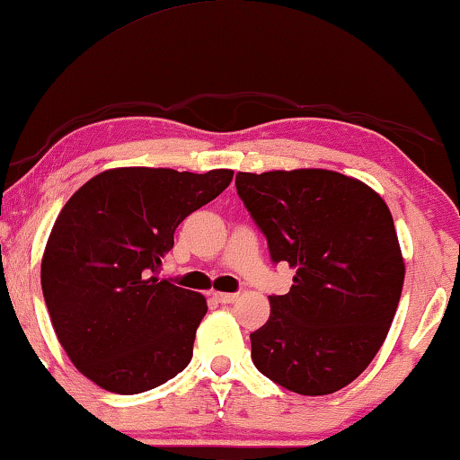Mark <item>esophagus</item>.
<instances>
[{"label":"esophagus","instance_id":"34e87169","mask_svg":"<svg viewBox=\"0 0 460 460\" xmlns=\"http://www.w3.org/2000/svg\"><path fill=\"white\" fill-rule=\"evenodd\" d=\"M215 297L221 301V304H233V301H237V293H215Z\"/></svg>","mask_w":460,"mask_h":460}]
</instances>
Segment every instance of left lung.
Here are the masks:
<instances>
[{
	"label": "left lung",
	"instance_id": "8db88e82",
	"mask_svg": "<svg viewBox=\"0 0 460 460\" xmlns=\"http://www.w3.org/2000/svg\"><path fill=\"white\" fill-rule=\"evenodd\" d=\"M237 194L274 264L296 269L250 334L266 378L305 396L345 388L369 366L399 305L405 264L393 215L372 188L326 169L237 173Z\"/></svg>",
	"mask_w": 460,
	"mask_h": 460
}]
</instances>
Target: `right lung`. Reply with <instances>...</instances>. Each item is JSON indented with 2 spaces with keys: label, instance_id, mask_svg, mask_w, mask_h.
<instances>
[{
  "label": "right lung",
  "instance_id": "right-lung-1",
  "mask_svg": "<svg viewBox=\"0 0 460 460\" xmlns=\"http://www.w3.org/2000/svg\"><path fill=\"white\" fill-rule=\"evenodd\" d=\"M231 180V169H111L61 208L40 285L55 334L88 380L138 394L188 367L207 299L156 274L180 223Z\"/></svg>",
  "mask_w": 460,
  "mask_h": 460
}]
</instances>
